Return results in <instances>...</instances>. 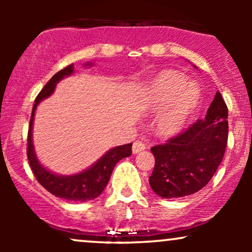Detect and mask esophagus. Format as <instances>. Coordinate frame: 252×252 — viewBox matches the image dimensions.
Masks as SVG:
<instances>
[{"mask_svg":"<svg viewBox=\"0 0 252 252\" xmlns=\"http://www.w3.org/2000/svg\"><path fill=\"white\" fill-rule=\"evenodd\" d=\"M147 148L146 143L142 142V141H135L134 143H132V153H140L142 152Z\"/></svg>","mask_w":252,"mask_h":252,"instance_id":"obj_1","label":"esophagus"}]
</instances>
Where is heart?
<instances>
[{"label":"heart","mask_w":252,"mask_h":252,"mask_svg":"<svg viewBox=\"0 0 252 252\" xmlns=\"http://www.w3.org/2000/svg\"><path fill=\"white\" fill-rule=\"evenodd\" d=\"M144 99L152 111L162 109L155 120V128L160 134L170 135L189 122L200 102V90L187 83L184 74L166 71L147 86Z\"/></svg>","instance_id":"heart-1"}]
</instances>
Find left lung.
Instances as JSON below:
<instances>
[{
    "label": "left lung",
    "instance_id": "1",
    "mask_svg": "<svg viewBox=\"0 0 252 252\" xmlns=\"http://www.w3.org/2000/svg\"><path fill=\"white\" fill-rule=\"evenodd\" d=\"M227 105L217 92L204 120L152 148L155 166L149 178L161 198L193 194L209 184L224 158L227 144Z\"/></svg>",
    "mask_w": 252,
    "mask_h": 252
}]
</instances>
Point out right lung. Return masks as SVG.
Returning a JSON list of instances; mask_svg holds the SVG:
<instances>
[{
    "label": "right lung",
    "mask_w": 252,
    "mask_h": 252,
    "mask_svg": "<svg viewBox=\"0 0 252 252\" xmlns=\"http://www.w3.org/2000/svg\"><path fill=\"white\" fill-rule=\"evenodd\" d=\"M73 68L74 65L71 63V65L60 70L48 80V83L43 86V89L36 96L35 104H34L33 110H32L30 129H28L27 135V158L32 172H33L35 179L43 189H46L48 192L58 196V198L65 199V200L84 202L97 198L103 192L106 184L110 180V176H111V173L116 163L120 160H122L123 158H128V156L131 155L132 143L118 146L116 148L109 150L91 168L77 175L59 176L52 174L51 172L43 168L41 164L39 163L35 154H34L33 143H32V126H33L34 112H35V109L40 100L51 96L53 94L54 89H56L57 83L62 80L63 77L72 74Z\"/></svg>",
    "instance_id": "1"
}]
</instances>
